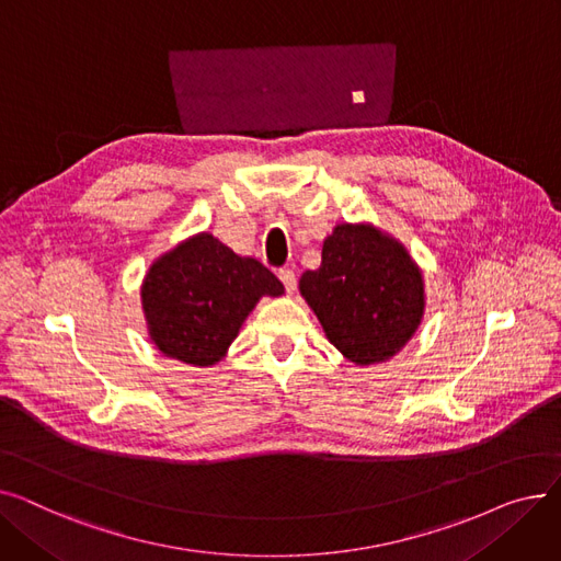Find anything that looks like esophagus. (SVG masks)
I'll return each instance as SVG.
<instances>
[{
	"instance_id": "1",
	"label": "esophagus",
	"mask_w": 561,
	"mask_h": 561,
	"mask_svg": "<svg viewBox=\"0 0 561 561\" xmlns=\"http://www.w3.org/2000/svg\"><path fill=\"white\" fill-rule=\"evenodd\" d=\"M277 277L282 279V284H284V288H286L288 293L296 290V273L288 271V268H282V271L277 273Z\"/></svg>"
}]
</instances>
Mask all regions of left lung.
<instances>
[{
  "label": "left lung",
  "mask_w": 561,
  "mask_h": 561,
  "mask_svg": "<svg viewBox=\"0 0 561 561\" xmlns=\"http://www.w3.org/2000/svg\"><path fill=\"white\" fill-rule=\"evenodd\" d=\"M300 293L330 343L357 366L391 359L425 311L419 265L370 225H336L322 243L320 268L302 273Z\"/></svg>",
  "instance_id": "1"
}]
</instances>
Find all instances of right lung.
Instances as JSON below:
<instances>
[{
  "mask_svg": "<svg viewBox=\"0 0 561 561\" xmlns=\"http://www.w3.org/2000/svg\"><path fill=\"white\" fill-rule=\"evenodd\" d=\"M282 293V282L263 263L204 231L152 263L140 298L147 330L165 357L214 366L256 302Z\"/></svg>",
  "mask_w": 561,
  "mask_h": 561,
  "instance_id": "add662e5",
  "label": "right lung"
}]
</instances>
